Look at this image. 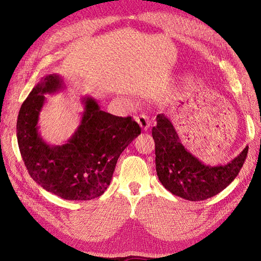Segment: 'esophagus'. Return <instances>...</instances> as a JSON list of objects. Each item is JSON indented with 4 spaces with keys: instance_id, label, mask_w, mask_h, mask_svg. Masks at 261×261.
I'll return each mask as SVG.
<instances>
[{
    "instance_id": "34e87169",
    "label": "esophagus",
    "mask_w": 261,
    "mask_h": 261,
    "mask_svg": "<svg viewBox=\"0 0 261 261\" xmlns=\"http://www.w3.org/2000/svg\"><path fill=\"white\" fill-rule=\"evenodd\" d=\"M137 122L140 124L142 130H145V131H147L149 129V126H150V120H149L148 115H146V114H140L139 116H138Z\"/></svg>"
}]
</instances>
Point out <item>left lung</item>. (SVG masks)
<instances>
[{"instance_id": "1", "label": "left lung", "mask_w": 261, "mask_h": 261, "mask_svg": "<svg viewBox=\"0 0 261 261\" xmlns=\"http://www.w3.org/2000/svg\"><path fill=\"white\" fill-rule=\"evenodd\" d=\"M152 138L160 182L174 195L193 202L212 197L230 185L245 164L249 149L247 146L224 166L204 165L181 145L173 124L164 114L157 115Z\"/></svg>"}]
</instances>
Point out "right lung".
I'll return each instance as SVG.
<instances>
[{"instance_id": "right-lung-1", "label": "right lung", "mask_w": 261, "mask_h": 261, "mask_svg": "<svg viewBox=\"0 0 261 261\" xmlns=\"http://www.w3.org/2000/svg\"><path fill=\"white\" fill-rule=\"evenodd\" d=\"M64 87L62 77L50 74L22 103L16 122L18 145L32 179L46 191L69 201L101 196L112 179L116 162L129 143L141 134L131 118L99 109L95 99L84 98L85 111L79 129L63 146H50L38 134L45 94Z\"/></svg>"}]
</instances>
